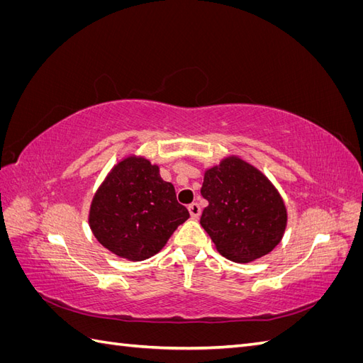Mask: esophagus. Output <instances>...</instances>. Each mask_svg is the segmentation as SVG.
<instances>
[{"instance_id": "1", "label": "esophagus", "mask_w": 363, "mask_h": 363, "mask_svg": "<svg viewBox=\"0 0 363 363\" xmlns=\"http://www.w3.org/2000/svg\"><path fill=\"white\" fill-rule=\"evenodd\" d=\"M188 208H189V213H191V218H192V219H199V218H200V215H201V207H200L199 203L189 204Z\"/></svg>"}]
</instances>
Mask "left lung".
Wrapping results in <instances>:
<instances>
[{
  "instance_id": "1",
  "label": "left lung",
  "mask_w": 363,
  "mask_h": 363,
  "mask_svg": "<svg viewBox=\"0 0 363 363\" xmlns=\"http://www.w3.org/2000/svg\"><path fill=\"white\" fill-rule=\"evenodd\" d=\"M201 195L208 201L200 224L219 255L248 263L276 248L288 224L286 206L271 180L239 156L204 171Z\"/></svg>"
}]
</instances>
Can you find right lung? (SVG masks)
I'll use <instances>...</instances> for the list:
<instances>
[{
	"mask_svg": "<svg viewBox=\"0 0 363 363\" xmlns=\"http://www.w3.org/2000/svg\"><path fill=\"white\" fill-rule=\"evenodd\" d=\"M188 218V208L175 199L172 183L162 180L157 164L135 155L111 169L89 208L98 242L131 262L157 255Z\"/></svg>",
	"mask_w": 363,
	"mask_h": 363,
	"instance_id": "add662e5",
	"label": "right lung"
}]
</instances>
